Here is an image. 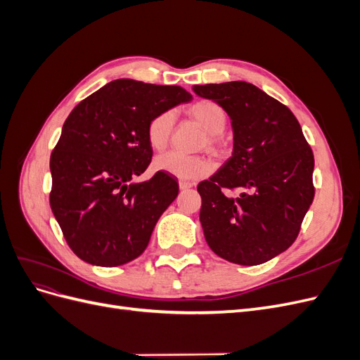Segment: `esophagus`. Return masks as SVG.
Instances as JSON below:
<instances>
[{"label":"esophagus","mask_w":360,"mask_h":360,"mask_svg":"<svg viewBox=\"0 0 360 360\" xmlns=\"http://www.w3.org/2000/svg\"><path fill=\"white\" fill-rule=\"evenodd\" d=\"M179 186H180V189H181V191H186V189H191V188L193 186V183H191V181H184V180H180V181H179Z\"/></svg>","instance_id":"1"}]
</instances>
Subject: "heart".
<instances>
[{
	"label": "heart",
	"instance_id": "1",
	"mask_svg": "<svg viewBox=\"0 0 360 360\" xmlns=\"http://www.w3.org/2000/svg\"><path fill=\"white\" fill-rule=\"evenodd\" d=\"M188 117L197 123L204 132L201 147L216 156H225L230 144L224 136L228 124V114L224 108L209 99L197 101L186 110ZM174 129V112L163 111L155 115L147 124V143L155 151H163L168 144ZM155 168L180 180H197L213 171V163L204 156H184L180 153H167L155 160Z\"/></svg>",
	"mask_w": 360,
	"mask_h": 360
}]
</instances>
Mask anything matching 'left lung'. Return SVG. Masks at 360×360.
<instances>
[{"instance_id": "1", "label": "left lung", "mask_w": 360, "mask_h": 360, "mask_svg": "<svg viewBox=\"0 0 360 360\" xmlns=\"http://www.w3.org/2000/svg\"><path fill=\"white\" fill-rule=\"evenodd\" d=\"M193 91L219 103L234 130L233 156L197 188L205 242L230 263L263 264L294 243L312 204L311 146L288 108L252 84Z\"/></svg>"}]
</instances>
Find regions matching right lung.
I'll return each mask as SVG.
<instances>
[{
    "label": "right lung",
    "mask_w": 360,
    "mask_h": 360,
    "mask_svg": "<svg viewBox=\"0 0 360 360\" xmlns=\"http://www.w3.org/2000/svg\"><path fill=\"white\" fill-rule=\"evenodd\" d=\"M192 96L179 85L117 79L85 97L63 124L51 153L49 202L69 248L85 263L115 267L144 252L179 183L151 162L147 124Z\"/></svg>",
    "instance_id": "obj_1"
}]
</instances>
